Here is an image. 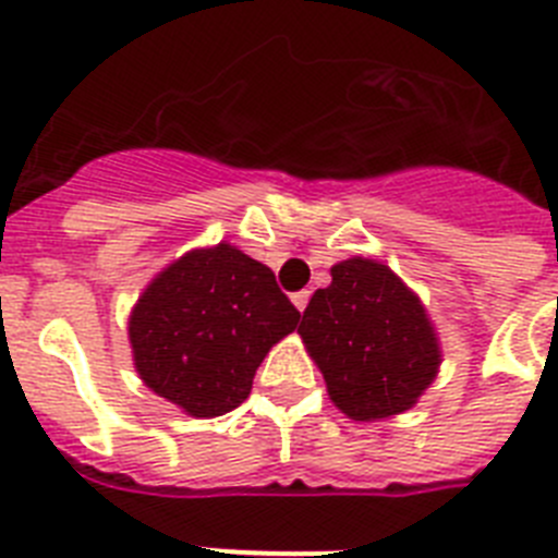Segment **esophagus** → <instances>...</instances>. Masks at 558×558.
<instances>
[{
    "mask_svg": "<svg viewBox=\"0 0 558 558\" xmlns=\"http://www.w3.org/2000/svg\"><path fill=\"white\" fill-rule=\"evenodd\" d=\"M310 290H299V293H293V304L295 307H299V313H304V310H307V304H310Z\"/></svg>",
    "mask_w": 558,
    "mask_h": 558,
    "instance_id": "obj_1",
    "label": "esophagus"
}]
</instances>
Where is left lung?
<instances>
[{
	"label": "left lung",
	"instance_id": "obj_1",
	"mask_svg": "<svg viewBox=\"0 0 558 558\" xmlns=\"http://www.w3.org/2000/svg\"><path fill=\"white\" fill-rule=\"evenodd\" d=\"M310 354L335 405L352 418H383L416 402L441 363L425 307L386 265L347 259L302 315Z\"/></svg>",
	"mask_w": 558,
	"mask_h": 558
}]
</instances>
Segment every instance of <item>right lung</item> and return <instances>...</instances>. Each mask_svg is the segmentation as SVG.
<instances>
[{
  "label": "right lung",
  "mask_w": 558,
  "mask_h": 558,
  "mask_svg": "<svg viewBox=\"0 0 558 558\" xmlns=\"http://www.w3.org/2000/svg\"><path fill=\"white\" fill-rule=\"evenodd\" d=\"M299 318L268 265L220 243L161 270L133 310L128 335L145 386L211 418L248 397L268 349Z\"/></svg>",
  "instance_id": "1"
}]
</instances>
